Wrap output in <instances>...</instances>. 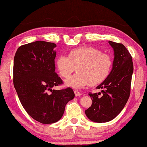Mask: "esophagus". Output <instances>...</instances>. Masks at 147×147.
Here are the masks:
<instances>
[{
    "instance_id": "esophagus-1",
    "label": "esophagus",
    "mask_w": 147,
    "mask_h": 147,
    "mask_svg": "<svg viewBox=\"0 0 147 147\" xmlns=\"http://www.w3.org/2000/svg\"><path fill=\"white\" fill-rule=\"evenodd\" d=\"M74 93H75V95L76 97H78V96H80V95H82V93L79 92V91L78 90H75L74 91Z\"/></svg>"
}]
</instances>
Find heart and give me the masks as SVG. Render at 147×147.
Wrapping results in <instances>:
<instances>
[{
  "mask_svg": "<svg viewBox=\"0 0 147 147\" xmlns=\"http://www.w3.org/2000/svg\"><path fill=\"white\" fill-rule=\"evenodd\" d=\"M56 66L63 78H69L76 68L78 73L65 81V84L82 88L89 84L95 86L103 82L111 71L113 60L109 54L98 49L82 47L69 51L68 56H59Z\"/></svg>",
  "mask_w": 147,
  "mask_h": 147,
  "instance_id": "heart-1",
  "label": "heart"
}]
</instances>
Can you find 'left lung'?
<instances>
[{"mask_svg": "<svg viewBox=\"0 0 147 147\" xmlns=\"http://www.w3.org/2000/svg\"><path fill=\"white\" fill-rule=\"evenodd\" d=\"M114 50L113 68L107 79L97 87L101 93H89L91 107L85 111L91 121L105 123L115 118L130 96L133 63L131 55L123 44L109 41Z\"/></svg>", "mask_w": 147, "mask_h": 147, "instance_id": "left-lung-1", "label": "left lung"}]
</instances>
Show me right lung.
<instances>
[{"mask_svg":"<svg viewBox=\"0 0 147 147\" xmlns=\"http://www.w3.org/2000/svg\"><path fill=\"white\" fill-rule=\"evenodd\" d=\"M56 44L36 41L20 46L14 59L13 83L27 113L43 124H51L63 116L67 102L75 94L70 88L55 90L63 84L55 72Z\"/></svg>","mask_w":147,"mask_h":147,"instance_id":"add662e5","label":"right lung"}]
</instances>
